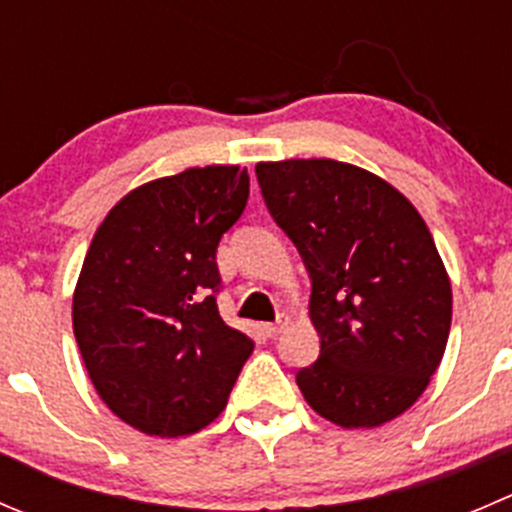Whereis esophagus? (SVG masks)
Returning a JSON list of instances; mask_svg holds the SVG:
<instances>
[{
	"label": "esophagus",
	"instance_id": "34e87169",
	"mask_svg": "<svg viewBox=\"0 0 512 512\" xmlns=\"http://www.w3.org/2000/svg\"><path fill=\"white\" fill-rule=\"evenodd\" d=\"M285 325H287V317L282 315V317H277L275 322H267V325L262 327V330L267 332V337H277L282 330H285Z\"/></svg>",
	"mask_w": 512,
	"mask_h": 512
}]
</instances>
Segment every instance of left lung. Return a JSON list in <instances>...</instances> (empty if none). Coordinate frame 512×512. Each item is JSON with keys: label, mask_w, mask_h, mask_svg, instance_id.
I'll return each instance as SVG.
<instances>
[{"label": "left lung", "mask_w": 512, "mask_h": 512, "mask_svg": "<svg viewBox=\"0 0 512 512\" xmlns=\"http://www.w3.org/2000/svg\"><path fill=\"white\" fill-rule=\"evenodd\" d=\"M255 172L312 280L320 357L297 372L302 395L342 428L398 418L428 388L453 320L428 225L393 185L347 162H260Z\"/></svg>", "instance_id": "left-lung-1"}]
</instances>
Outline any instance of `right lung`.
Wrapping results in <instances>:
<instances>
[{
	"label": "right lung",
	"mask_w": 512,
	"mask_h": 512,
	"mask_svg": "<svg viewBox=\"0 0 512 512\" xmlns=\"http://www.w3.org/2000/svg\"><path fill=\"white\" fill-rule=\"evenodd\" d=\"M247 197V170L192 167L124 195L94 232L74 337L99 398L140 433L210 425L255 347L217 310V245Z\"/></svg>",
	"instance_id": "obj_1"
}]
</instances>
